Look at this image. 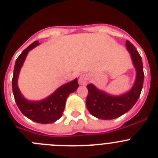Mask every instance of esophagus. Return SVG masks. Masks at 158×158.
<instances>
[{
	"instance_id": "obj_1",
	"label": "esophagus",
	"mask_w": 158,
	"mask_h": 158,
	"mask_svg": "<svg viewBox=\"0 0 158 158\" xmlns=\"http://www.w3.org/2000/svg\"><path fill=\"white\" fill-rule=\"evenodd\" d=\"M89 79H90V77H89V75L85 74H85L81 75L80 77H79V82L80 85H85L88 83Z\"/></svg>"
}]
</instances>
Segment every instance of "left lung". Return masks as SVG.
Returning a JSON list of instances; mask_svg holds the SVG:
<instances>
[{"mask_svg":"<svg viewBox=\"0 0 158 158\" xmlns=\"http://www.w3.org/2000/svg\"><path fill=\"white\" fill-rule=\"evenodd\" d=\"M125 46L136 69L135 83L128 92L120 95H110L93 84H89L86 107L89 112L98 118L111 120L120 117L133 107L141 95L144 78L142 60L136 48L128 40H126Z\"/></svg>","mask_w":158,"mask_h":158,"instance_id":"1","label":"left lung"}]
</instances>
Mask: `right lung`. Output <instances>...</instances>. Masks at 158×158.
<instances>
[{
    "mask_svg": "<svg viewBox=\"0 0 158 158\" xmlns=\"http://www.w3.org/2000/svg\"><path fill=\"white\" fill-rule=\"evenodd\" d=\"M39 44L38 41L33 42L20 53L16 60L12 79L13 93L17 107L23 115L37 123L50 124L61 118L68 96L78 89L79 84L76 78L59 87L53 93L40 101H30L25 98L17 85L19 74L29 51Z\"/></svg>",
    "mask_w": 158,
    "mask_h": 158,
    "instance_id": "add662e5",
    "label": "right lung"
}]
</instances>
